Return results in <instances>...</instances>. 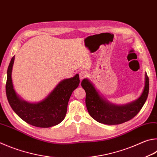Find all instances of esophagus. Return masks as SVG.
<instances>
[{
    "instance_id": "esophagus-1",
    "label": "esophagus",
    "mask_w": 157,
    "mask_h": 157,
    "mask_svg": "<svg viewBox=\"0 0 157 157\" xmlns=\"http://www.w3.org/2000/svg\"><path fill=\"white\" fill-rule=\"evenodd\" d=\"M79 78H80V79H83L88 76V73L86 72V71H81V72H79Z\"/></svg>"
}]
</instances>
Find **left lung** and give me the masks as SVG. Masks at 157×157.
Wrapping results in <instances>:
<instances>
[{"label": "left lung", "mask_w": 157, "mask_h": 157, "mask_svg": "<svg viewBox=\"0 0 157 157\" xmlns=\"http://www.w3.org/2000/svg\"><path fill=\"white\" fill-rule=\"evenodd\" d=\"M81 85L86 92V106L90 115L99 123L107 125L121 124L132 119L141 110L149 93L147 73L145 74V86L141 95L136 100L121 106L102 98L88 79H84Z\"/></svg>", "instance_id": "left-lung-1"}]
</instances>
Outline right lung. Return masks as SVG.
Returning <instances> with one entry per match:
<instances>
[{
    "label": "right lung",
    "instance_id": "add662e5",
    "mask_svg": "<svg viewBox=\"0 0 157 157\" xmlns=\"http://www.w3.org/2000/svg\"><path fill=\"white\" fill-rule=\"evenodd\" d=\"M14 59L15 56L11 58L8 67L6 82V95L11 108L22 120L33 126L49 128L59 124L66 116L71 94L79 86L78 74L61 81L42 101L29 103L20 98L13 88L11 72Z\"/></svg>",
    "mask_w": 157,
    "mask_h": 157
}]
</instances>
